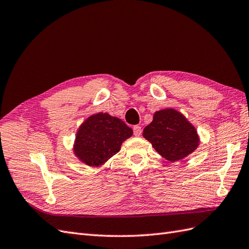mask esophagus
I'll return each mask as SVG.
<instances>
[{"label": "esophagus", "instance_id": "esophagus-1", "mask_svg": "<svg viewBox=\"0 0 249 249\" xmlns=\"http://www.w3.org/2000/svg\"><path fill=\"white\" fill-rule=\"evenodd\" d=\"M133 131H134V135L136 137H139L140 135H141V133H142V129H141L140 125H134Z\"/></svg>", "mask_w": 249, "mask_h": 249}]
</instances>
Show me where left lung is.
I'll return each mask as SVG.
<instances>
[{
    "label": "left lung",
    "mask_w": 249,
    "mask_h": 249,
    "mask_svg": "<svg viewBox=\"0 0 249 249\" xmlns=\"http://www.w3.org/2000/svg\"><path fill=\"white\" fill-rule=\"evenodd\" d=\"M143 137L170 162L182 160L199 144L198 134L187 118L175 109H163L154 114L153 122L143 130Z\"/></svg>",
    "instance_id": "left-lung-1"
}]
</instances>
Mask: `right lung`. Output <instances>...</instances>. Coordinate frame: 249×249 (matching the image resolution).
Wrapping results in <instances>:
<instances>
[{"label":"right lung","mask_w":249,"mask_h":249,"mask_svg":"<svg viewBox=\"0 0 249 249\" xmlns=\"http://www.w3.org/2000/svg\"><path fill=\"white\" fill-rule=\"evenodd\" d=\"M133 130L122 119L108 113H96L81 124L73 144L78 159L88 166L97 167L117 154Z\"/></svg>","instance_id":"1"}]
</instances>
